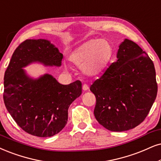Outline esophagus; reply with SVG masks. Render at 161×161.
<instances>
[{"mask_svg":"<svg viewBox=\"0 0 161 161\" xmlns=\"http://www.w3.org/2000/svg\"><path fill=\"white\" fill-rule=\"evenodd\" d=\"M82 89H83V91H87L89 89L88 85H86V84H84L82 85Z\"/></svg>","mask_w":161,"mask_h":161,"instance_id":"1","label":"esophagus"}]
</instances>
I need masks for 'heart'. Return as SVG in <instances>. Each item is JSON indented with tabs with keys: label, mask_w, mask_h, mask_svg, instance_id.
<instances>
[{
	"label": "heart",
	"mask_w": 161,
	"mask_h": 161,
	"mask_svg": "<svg viewBox=\"0 0 161 161\" xmlns=\"http://www.w3.org/2000/svg\"><path fill=\"white\" fill-rule=\"evenodd\" d=\"M113 54V47L105 39H91L85 42L73 51L70 61L82 67L85 75L95 76L105 70Z\"/></svg>",
	"instance_id": "obj_1"
}]
</instances>
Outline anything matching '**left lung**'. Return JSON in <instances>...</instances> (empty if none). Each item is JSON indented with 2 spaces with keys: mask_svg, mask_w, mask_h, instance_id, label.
I'll use <instances>...</instances> for the list:
<instances>
[{
  "mask_svg": "<svg viewBox=\"0 0 161 161\" xmlns=\"http://www.w3.org/2000/svg\"><path fill=\"white\" fill-rule=\"evenodd\" d=\"M113 62L90 90L96 97L94 116L112 131L140 125L147 117L158 93L154 63L137 44L125 39Z\"/></svg>",
  "mask_w": 161,
  "mask_h": 161,
  "instance_id": "obj_1",
  "label": "left lung"
}]
</instances>
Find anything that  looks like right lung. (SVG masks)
<instances>
[{
	"label": "right lung",
	"instance_id": "1",
	"mask_svg": "<svg viewBox=\"0 0 161 161\" xmlns=\"http://www.w3.org/2000/svg\"><path fill=\"white\" fill-rule=\"evenodd\" d=\"M62 58L58 48L45 39L25 40L12 56L4 74L3 101L15 123L30 135L47 137L62 131L69 106L82 93V83L62 85L50 74L34 79L23 68L32 62L59 67Z\"/></svg>",
	"mask_w": 161,
	"mask_h": 161
}]
</instances>
